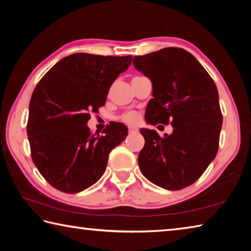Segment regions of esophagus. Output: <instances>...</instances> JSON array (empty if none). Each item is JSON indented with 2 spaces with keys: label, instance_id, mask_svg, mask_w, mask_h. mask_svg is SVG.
Instances as JSON below:
<instances>
[{
  "label": "esophagus",
  "instance_id": "34e87169",
  "mask_svg": "<svg viewBox=\"0 0 251 251\" xmlns=\"http://www.w3.org/2000/svg\"><path fill=\"white\" fill-rule=\"evenodd\" d=\"M138 129L136 128V127H133V126H129L128 127V133H135V131H137Z\"/></svg>",
  "mask_w": 251,
  "mask_h": 251
}]
</instances>
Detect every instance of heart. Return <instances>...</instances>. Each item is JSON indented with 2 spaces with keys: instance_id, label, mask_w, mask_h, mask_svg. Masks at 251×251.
I'll use <instances>...</instances> for the list:
<instances>
[{
  "instance_id": "1",
  "label": "heart",
  "mask_w": 251,
  "mask_h": 251,
  "mask_svg": "<svg viewBox=\"0 0 251 251\" xmlns=\"http://www.w3.org/2000/svg\"><path fill=\"white\" fill-rule=\"evenodd\" d=\"M118 120L126 123V124H134L138 120V113L135 110H126L118 116Z\"/></svg>"
}]
</instances>
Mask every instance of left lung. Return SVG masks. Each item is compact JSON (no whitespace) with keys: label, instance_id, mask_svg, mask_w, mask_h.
I'll return each instance as SVG.
<instances>
[{"label":"left lung","instance_id":"obj_1","mask_svg":"<svg viewBox=\"0 0 251 251\" xmlns=\"http://www.w3.org/2000/svg\"><path fill=\"white\" fill-rule=\"evenodd\" d=\"M134 65L152 83L145 118L171 124L164 137L141 129L145 145L139 168L152 184L179 190L194 184L217 155L223 114L214 79L184 49L166 48L134 57Z\"/></svg>","mask_w":251,"mask_h":251}]
</instances>
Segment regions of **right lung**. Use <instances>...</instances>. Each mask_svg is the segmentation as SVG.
I'll use <instances>...</instances> for the list:
<instances>
[{
	"label": "right lung",
	"mask_w": 251,
	"mask_h": 251,
	"mask_svg": "<svg viewBox=\"0 0 251 251\" xmlns=\"http://www.w3.org/2000/svg\"><path fill=\"white\" fill-rule=\"evenodd\" d=\"M133 57L75 53L57 62L29 100L27 136L33 163L50 186L75 194L103 175L108 155L124 141L127 127L112 122L92 134L87 122L105 105L110 86Z\"/></svg>",
	"instance_id": "obj_1"
}]
</instances>
